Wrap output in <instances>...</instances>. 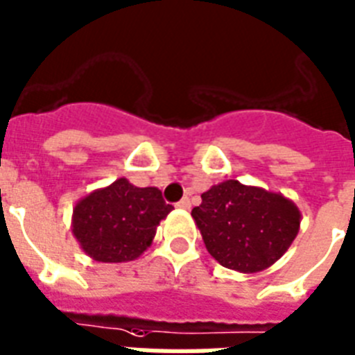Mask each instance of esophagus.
<instances>
[{
	"mask_svg": "<svg viewBox=\"0 0 355 355\" xmlns=\"http://www.w3.org/2000/svg\"><path fill=\"white\" fill-rule=\"evenodd\" d=\"M189 207H191V202H189L188 197H184V199L177 202V208H182V210H189Z\"/></svg>",
	"mask_w": 355,
	"mask_h": 355,
	"instance_id": "esophagus-1",
	"label": "esophagus"
}]
</instances>
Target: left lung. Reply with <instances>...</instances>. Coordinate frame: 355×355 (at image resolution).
<instances>
[{
    "mask_svg": "<svg viewBox=\"0 0 355 355\" xmlns=\"http://www.w3.org/2000/svg\"><path fill=\"white\" fill-rule=\"evenodd\" d=\"M191 210L208 253L221 266L257 274L285 255L300 231L302 212L283 193L225 180Z\"/></svg>",
    "mask_w": 355,
    "mask_h": 355,
    "instance_id": "left-lung-1",
    "label": "left lung"
}]
</instances>
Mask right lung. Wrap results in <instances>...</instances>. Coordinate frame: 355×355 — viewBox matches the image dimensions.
I'll list each match as a JSON object with an SVG mask.
<instances>
[{
  "mask_svg": "<svg viewBox=\"0 0 355 355\" xmlns=\"http://www.w3.org/2000/svg\"><path fill=\"white\" fill-rule=\"evenodd\" d=\"M171 210L158 188H137L123 177L76 202L72 234L93 261H135L150 248L159 221Z\"/></svg>",
  "mask_w": 355,
  "mask_h": 355,
  "instance_id": "add662e5",
  "label": "right lung"
}]
</instances>
